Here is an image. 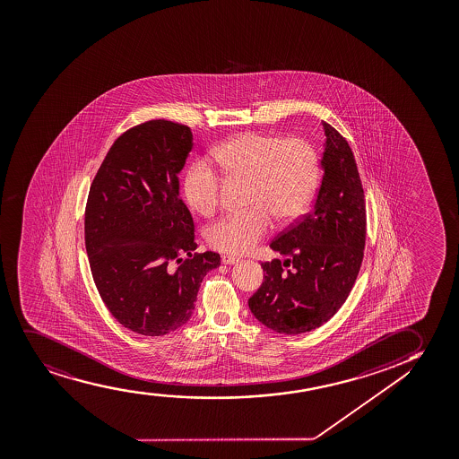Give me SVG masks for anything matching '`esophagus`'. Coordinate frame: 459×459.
I'll return each instance as SVG.
<instances>
[{
	"instance_id": "esophagus-1",
	"label": "esophagus",
	"mask_w": 459,
	"mask_h": 459,
	"mask_svg": "<svg viewBox=\"0 0 459 459\" xmlns=\"http://www.w3.org/2000/svg\"><path fill=\"white\" fill-rule=\"evenodd\" d=\"M221 263L222 264H237V263H239V258H237V256H230V255H222L221 256Z\"/></svg>"
}]
</instances>
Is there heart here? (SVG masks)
Wrapping results in <instances>:
<instances>
[{
    "label": "heart",
    "mask_w": 459,
    "mask_h": 459,
    "mask_svg": "<svg viewBox=\"0 0 459 459\" xmlns=\"http://www.w3.org/2000/svg\"><path fill=\"white\" fill-rule=\"evenodd\" d=\"M212 158L229 181L249 182L247 207L207 229L212 247L243 255L254 249L280 222L294 221L311 203L318 182L316 150L303 139L244 133L222 142ZM222 181L205 160H196L184 178L182 190L192 209L209 216L220 204Z\"/></svg>",
    "instance_id": "obj_1"
}]
</instances>
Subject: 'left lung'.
<instances>
[{
  "label": "left lung",
  "mask_w": 459,
  "mask_h": 459,
  "mask_svg": "<svg viewBox=\"0 0 459 459\" xmlns=\"http://www.w3.org/2000/svg\"><path fill=\"white\" fill-rule=\"evenodd\" d=\"M322 125L326 139L317 198L309 213L272 241L271 249L286 260L261 263L264 280L249 299L255 318L280 334L309 333L328 322L362 264L367 212L356 159L345 137Z\"/></svg>",
  "instance_id": "8db88e82"
}]
</instances>
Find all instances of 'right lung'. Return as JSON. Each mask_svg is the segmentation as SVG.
Segmentation results:
<instances>
[{"label":"right lung","mask_w":459,"mask_h":459,"mask_svg":"<svg viewBox=\"0 0 459 459\" xmlns=\"http://www.w3.org/2000/svg\"><path fill=\"white\" fill-rule=\"evenodd\" d=\"M192 131L150 120L114 142L85 210V246L97 290L137 334L165 335L190 320L216 252L195 254V226L179 192Z\"/></svg>","instance_id":"right-lung-1"}]
</instances>
